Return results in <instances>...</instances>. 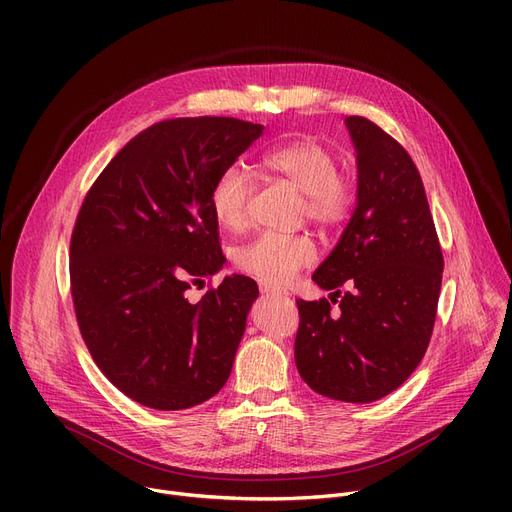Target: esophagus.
<instances>
[{
  "mask_svg": "<svg viewBox=\"0 0 512 512\" xmlns=\"http://www.w3.org/2000/svg\"><path fill=\"white\" fill-rule=\"evenodd\" d=\"M259 290L263 294H272V297H282V294H286L284 290H280V288H276L272 284H267V282H259Z\"/></svg>",
  "mask_w": 512,
  "mask_h": 512,
  "instance_id": "34e87169",
  "label": "esophagus"
}]
</instances>
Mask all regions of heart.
Listing matches in <instances>:
<instances>
[{"mask_svg": "<svg viewBox=\"0 0 512 512\" xmlns=\"http://www.w3.org/2000/svg\"><path fill=\"white\" fill-rule=\"evenodd\" d=\"M265 174L284 178L303 193L301 211L319 226H338L353 211L357 188L353 178L338 170L336 153L311 137L280 143L259 157ZM251 180L238 166L215 176L209 193L213 218L230 232L249 226ZM317 257L315 242L307 234L263 232L242 245L234 261L238 270L267 282L286 284Z\"/></svg>", "mask_w": 512, "mask_h": 512, "instance_id": "heart-1", "label": "heart"}]
</instances>
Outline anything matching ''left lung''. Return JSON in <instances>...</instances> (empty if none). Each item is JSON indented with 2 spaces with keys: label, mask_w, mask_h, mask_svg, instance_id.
<instances>
[{
  "label": "left lung",
  "mask_w": 512,
  "mask_h": 512,
  "mask_svg": "<svg viewBox=\"0 0 512 512\" xmlns=\"http://www.w3.org/2000/svg\"><path fill=\"white\" fill-rule=\"evenodd\" d=\"M346 126L357 149V207L313 274L334 290L330 301L297 299L294 361L317 394L373 402L405 382L427 351L444 257L411 155L363 116H348ZM340 285L352 288L342 298Z\"/></svg>",
  "instance_id": "1"
}]
</instances>
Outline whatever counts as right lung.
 Listing matches in <instances>:
<instances>
[{"instance_id": "obj_1", "label": "right lung", "mask_w": 512, "mask_h": 512, "mask_svg": "<svg viewBox=\"0 0 512 512\" xmlns=\"http://www.w3.org/2000/svg\"><path fill=\"white\" fill-rule=\"evenodd\" d=\"M236 118L161 120L105 166L76 215L70 292L103 375L157 411L201 405L232 371L257 284L226 276L199 303L191 284L226 263L211 184L261 137Z\"/></svg>"}]
</instances>
